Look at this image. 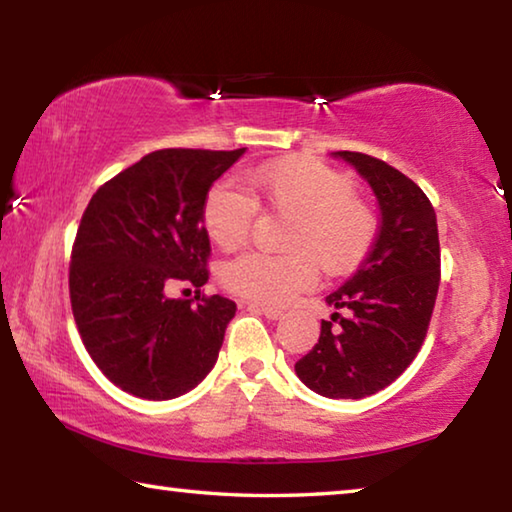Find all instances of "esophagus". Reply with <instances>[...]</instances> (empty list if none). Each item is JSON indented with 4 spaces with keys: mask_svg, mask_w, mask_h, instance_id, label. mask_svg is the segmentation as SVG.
I'll list each match as a JSON object with an SVG mask.
<instances>
[{
    "mask_svg": "<svg viewBox=\"0 0 512 512\" xmlns=\"http://www.w3.org/2000/svg\"><path fill=\"white\" fill-rule=\"evenodd\" d=\"M248 307H250V309H255V311H259V314H264L268 320H277V318H282V309L271 307V305H259V302H248Z\"/></svg>",
    "mask_w": 512,
    "mask_h": 512,
    "instance_id": "34e87169",
    "label": "esophagus"
}]
</instances>
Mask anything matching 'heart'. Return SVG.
<instances>
[{"label":"heart","mask_w":512,"mask_h":512,"mask_svg":"<svg viewBox=\"0 0 512 512\" xmlns=\"http://www.w3.org/2000/svg\"><path fill=\"white\" fill-rule=\"evenodd\" d=\"M239 187L216 185L203 201L212 244L235 250L250 237L257 207L289 216L280 255L244 253L221 271L223 287L262 305H284L325 275H348L366 262L379 237V214L357 196L350 176L307 155L250 167Z\"/></svg>","instance_id":"obj_1"}]
</instances>
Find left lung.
Masks as SVG:
<instances>
[{"label":"left lung","mask_w":512,"mask_h":512,"mask_svg":"<svg viewBox=\"0 0 512 512\" xmlns=\"http://www.w3.org/2000/svg\"><path fill=\"white\" fill-rule=\"evenodd\" d=\"M336 155L375 192L379 237L357 273L325 298L348 316L336 311L320 323L318 343L296 372L318 395L361 400L393 384L427 339L440 287V241L433 205L411 178L366 153Z\"/></svg>","instance_id":"1"}]
</instances>
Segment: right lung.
Instances as JSON below:
<instances>
[{
	"mask_svg": "<svg viewBox=\"0 0 512 512\" xmlns=\"http://www.w3.org/2000/svg\"><path fill=\"white\" fill-rule=\"evenodd\" d=\"M246 149H160L103 183L81 216L69 300L85 350L121 391L171 400L214 368L237 305L205 296L203 201ZM176 283L198 297L169 299Z\"/></svg>",
	"mask_w": 512,
	"mask_h": 512,
	"instance_id": "1",
	"label": "right lung"
}]
</instances>
